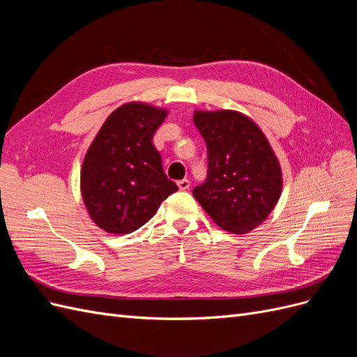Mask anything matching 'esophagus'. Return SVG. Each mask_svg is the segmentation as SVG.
I'll list each match as a JSON object with an SVG mask.
<instances>
[{"label": "esophagus", "mask_w": 357, "mask_h": 357, "mask_svg": "<svg viewBox=\"0 0 357 357\" xmlns=\"http://www.w3.org/2000/svg\"><path fill=\"white\" fill-rule=\"evenodd\" d=\"M177 185L180 188V190H188L190 188V181L188 178H183V180H178Z\"/></svg>", "instance_id": "1"}]
</instances>
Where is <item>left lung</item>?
<instances>
[{"label":"left lung","mask_w":357,"mask_h":357,"mask_svg":"<svg viewBox=\"0 0 357 357\" xmlns=\"http://www.w3.org/2000/svg\"><path fill=\"white\" fill-rule=\"evenodd\" d=\"M193 123L207 146L208 169L192 193L222 229L247 234L273 211L282 169L259 126L232 112H195Z\"/></svg>","instance_id":"obj_1"}]
</instances>
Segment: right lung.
Listing matches in <instances>:
<instances>
[{
    "label": "right lung",
    "instance_id": "obj_1",
    "mask_svg": "<svg viewBox=\"0 0 357 357\" xmlns=\"http://www.w3.org/2000/svg\"><path fill=\"white\" fill-rule=\"evenodd\" d=\"M167 112L128 102L114 110L84 156L82 197L92 220L109 234H131L153 218L178 190L153 146Z\"/></svg>",
    "mask_w": 357,
    "mask_h": 357
}]
</instances>
